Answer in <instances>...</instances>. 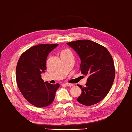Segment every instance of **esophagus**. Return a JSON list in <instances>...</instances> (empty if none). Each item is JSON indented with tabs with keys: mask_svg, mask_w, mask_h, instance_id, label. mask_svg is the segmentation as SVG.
<instances>
[{
	"mask_svg": "<svg viewBox=\"0 0 132 132\" xmlns=\"http://www.w3.org/2000/svg\"><path fill=\"white\" fill-rule=\"evenodd\" d=\"M65 85L66 86H68V87H72V86H73V84H68V83H66Z\"/></svg>",
	"mask_w": 132,
	"mask_h": 132,
	"instance_id": "1",
	"label": "esophagus"
}]
</instances>
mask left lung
<instances>
[{
  "label": "left lung",
  "instance_id": "1",
  "mask_svg": "<svg viewBox=\"0 0 132 132\" xmlns=\"http://www.w3.org/2000/svg\"><path fill=\"white\" fill-rule=\"evenodd\" d=\"M77 52L81 59L80 71L88 76L85 86L77 101L85 106H92L107 95L115 79L113 59L107 49L90 40H78L67 43Z\"/></svg>",
  "mask_w": 132,
  "mask_h": 132
}]
</instances>
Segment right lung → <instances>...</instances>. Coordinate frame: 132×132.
Wrapping results in <instances>:
<instances>
[{"mask_svg":"<svg viewBox=\"0 0 132 132\" xmlns=\"http://www.w3.org/2000/svg\"><path fill=\"white\" fill-rule=\"evenodd\" d=\"M57 46V44H40L31 47L21 55L17 63V86L24 97L37 107L51 104L59 88V84L45 82L41 76L46 69L48 55Z\"/></svg>","mask_w":132,"mask_h":132,"instance_id":"add662e5","label":"right lung"}]
</instances>
